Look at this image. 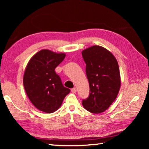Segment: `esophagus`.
Here are the masks:
<instances>
[{
    "label": "esophagus",
    "mask_w": 149,
    "mask_h": 149,
    "mask_svg": "<svg viewBox=\"0 0 149 149\" xmlns=\"http://www.w3.org/2000/svg\"><path fill=\"white\" fill-rule=\"evenodd\" d=\"M71 91L73 93H76V91H77V89L75 87V88H73V89L71 90Z\"/></svg>",
    "instance_id": "esophagus-1"
}]
</instances>
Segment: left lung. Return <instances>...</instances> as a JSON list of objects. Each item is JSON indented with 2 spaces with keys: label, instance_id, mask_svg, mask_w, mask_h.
<instances>
[{
  "label": "left lung",
  "instance_id": "obj_1",
  "mask_svg": "<svg viewBox=\"0 0 149 149\" xmlns=\"http://www.w3.org/2000/svg\"><path fill=\"white\" fill-rule=\"evenodd\" d=\"M86 64L90 93L82 104L87 111L99 114L107 110L116 99L121 86L118 61L101 46L90 47L81 52Z\"/></svg>",
  "mask_w": 149,
  "mask_h": 149
}]
</instances>
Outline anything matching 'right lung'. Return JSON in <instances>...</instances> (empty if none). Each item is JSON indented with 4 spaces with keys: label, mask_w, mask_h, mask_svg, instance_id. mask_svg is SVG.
I'll list each match as a JSON object with an SVG mask.
<instances>
[{
    "label": "right lung",
    "mask_w": 149,
    "mask_h": 149,
    "mask_svg": "<svg viewBox=\"0 0 149 149\" xmlns=\"http://www.w3.org/2000/svg\"><path fill=\"white\" fill-rule=\"evenodd\" d=\"M65 56L62 52L42 49L33 55L26 65L23 79L25 91L34 107L42 112L56 111L70 92L54 71Z\"/></svg>",
    "instance_id": "right-lung-1"
}]
</instances>
